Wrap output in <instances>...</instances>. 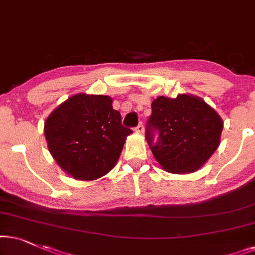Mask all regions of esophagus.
<instances>
[{"instance_id":"34e87169","label":"esophagus","mask_w":255,"mask_h":255,"mask_svg":"<svg viewBox=\"0 0 255 255\" xmlns=\"http://www.w3.org/2000/svg\"><path fill=\"white\" fill-rule=\"evenodd\" d=\"M135 131H136V133H138V134H142L144 131V127H143V125L142 124H140L137 126L136 128H135Z\"/></svg>"}]
</instances>
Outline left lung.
I'll return each mask as SVG.
<instances>
[{"mask_svg": "<svg viewBox=\"0 0 255 255\" xmlns=\"http://www.w3.org/2000/svg\"><path fill=\"white\" fill-rule=\"evenodd\" d=\"M147 142L165 171L190 174L199 170L220 143L223 120L201 98L178 94L175 99L158 97L151 103ZM159 140L153 143V130Z\"/></svg>", "mask_w": 255, "mask_h": 255, "instance_id": "8db88e82", "label": "left lung"}]
</instances>
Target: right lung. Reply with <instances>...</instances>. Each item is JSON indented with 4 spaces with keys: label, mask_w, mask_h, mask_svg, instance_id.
Masks as SVG:
<instances>
[{
    "label": "right lung",
    "mask_w": 255,
    "mask_h": 255,
    "mask_svg": "<svg viewBox=\"0 0 255 255\" xmlns=\"http://www.w3.org/2000/svg\"><path fill=\"white\" fill-rule=\"evenodd\" d=\"M108 96L78 93L51 112L44 124L47 148L74 179L94 181L108 174L133 133L121 124Z\"/></svg>",
    "instance_id": "add662e5"
}]
</instances>
